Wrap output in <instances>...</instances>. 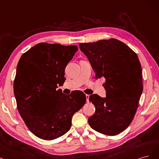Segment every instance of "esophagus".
I'll return each instance as SVG.
<instances>
[{
	"instance_id": "34e87169",
	"label": "esophagus",
	"mask_w": 159,
	"mask_h": 159,
	"mask_svg": "<svg viewBox=\"0 0 159 159\" xmlns=\"http://www.w3.org/2000/svg\"><path fill=\"white\" fill-rule=\"evenodd\" d=\"M89 97H90V96L89 94H86V98L87 102H89Z\"/></svg>"
}]
</instances>
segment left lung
Returning a JSON list of instances; mask_svg holds the SVG:
<instances>
[{
	"label": "left lung",
	"mask_w": 159,
	"mask_h": 159,
	"mask_svg": "<svg viewBox=\"0 0 159 159\" xmlns=\"http://www.w3.org/2000/svg\"><path fill=\"white\" fill-rule=\"evenodd\" d=\"M88 57L96 77H104L106 98L90 96L95 113L90 126L107 135H116L129 125L136 113L143 92L142 69L137 54L116 39L79 44Z\"/></svg>",
	"instance_id": "left-lung-1"
}]
</instances>
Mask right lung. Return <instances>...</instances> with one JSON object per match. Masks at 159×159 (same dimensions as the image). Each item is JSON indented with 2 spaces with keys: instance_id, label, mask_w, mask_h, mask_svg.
I'll return each mask as SVG.
<instances>
[{
  "instance_id": "obj_1",
  "label": "right lung",
  "mask_w": 159,
  "mask_h": 159,
  "mask_svg": "<svg viewBox=\"0 0 159 159\" xmlns=\"http://www.w3.org/2000/svg\"><path fill=\"white\" fill-rule=\"evenodd\" d=\"M76 45L39 43L22 54L16 69L14 93L17 108L30 131L45 140L63 135L73 114L86 102L83 92L65 94L57 90Z\"/></svg>"
}]
</instances>
